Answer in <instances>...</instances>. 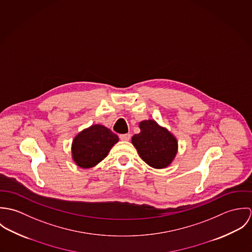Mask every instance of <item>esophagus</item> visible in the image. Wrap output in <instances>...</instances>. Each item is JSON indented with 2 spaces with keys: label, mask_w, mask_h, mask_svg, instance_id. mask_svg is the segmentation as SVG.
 I'll return each mask as SVG.
<instances>
[{
  "label": "esophagus",
  "mask_w": 252,
  "mask_h": 252,
  "mask_svg": "<svg viewBox=\"0 0 252 252\" xmlns=\"http://www.w3.org/2000/svg\"><path fill=\"white\" fill-rule=\"evenodd\" d=\"M119 138H120L121 141L127 142V141H129V140L131 139V135H130V134H121V135L119 136Z\"/></svg>",
  "instance_id": "esophagus-1"
}]
</instances>
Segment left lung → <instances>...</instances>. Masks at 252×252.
Masks as SVG:
<instances>
[{"label": "left lung", "instance_id": "obj_1", "mask_svg": "<svg viewBox=\"0 0 252 252\" xmlns=\"http://www.w3.org/2000/svg\"><path fill=\"white\" fill-rule=\"evenodd\" d=\"M140 129L141 133L133 136L132 144L141 158L155 169L168 167L178 152L177 139L154 120L142 121Z\"/></svg>", "mask_w": 252, "mask_h": 252}]
</instances>
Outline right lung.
I'll list each match as a JSON object with an SVG mask.
<instances>
[{
	"mask_svg": "<svg viewBox=\"0 0 252 252\" xmlns=\"http://www.w3.org/2000/svg\"><path fill=\"white\" fill-rule=\"evenodd\" d=\"M117 142V135L107 127L99 124L92 125L74 138L72 159L81 168H92L107 157L110 148Z\"/></svg>",
	"mask_w": 252,
	"mask_h": 252,
	"instance_id": "1",
	"label": "right lung"
}]
</instances>
